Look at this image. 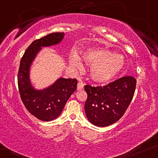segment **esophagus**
<instances>
[{
    "label": "esophagus",
    "mask_w": 158,
    "mask_h": 158,
    "mask_svg": "<svg viewBox=\"0 0 158 158\" xmlns=\"http://www.w3.org/2000/svg\"><path fill=\"white\" fill-rule=\"evenodd\" d=\"M84 87V83L82 82H79L78 83H77V89L78 90H81V89H83Z\"/></svg>",
    "instance_id": "34e87169"
}]
</instances>
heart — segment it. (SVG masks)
I'll use <instances>...</instances> for the list:
<instances>
[{"label": "heart", "mask_w": 158, "mask_h": 158, "mask_svg": "<svg viewBox=\"0 0 158 158\" xmlns=\"http://www.w3.org/2000/svg\"><path fill=\"white\" fill-rule=\"evenodd\" d=\"M81 59L90 65L89 76L99 83H106L118 76L125 65L123 55L115 54L114 52L103 47L89 48L82 51ZM72 66L81 68L82 64L80 58L76 54L70 57Z\"/></svg>", "instance_id": "heart-1"}]
</instances>
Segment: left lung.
Returning a JSON list of instances; mask_svg holds the SVG:
<instances>
[{
    "instance_id": "1",
    "label": "left lung",
    "mask_w": 158,
    "mask_h": 158,
    "mask_svg": "<svg viewBox=\"0 0 158 158\" xmlns=\"http://www.w3.org/2000/svg\"><path fill=\"white\" fill-rule=\"evenodd\" d=\"M135 86L136 80L132 76L120 77L104 86L85 85L88 120L98 127H107L119 120L132 101Z\"/></svg>"
}]
</instances>
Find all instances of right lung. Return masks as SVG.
I'll return each mask as SVG.
<instances>
[{"instance_id": "obj_1", "label": "right lung", "mask_w": 158, "mask_h": 158, "mask_svg": "<svg viewBox=\"0 0 158 158\" xmlns=\"http://www.w3.org/2000/svg\"><path fill=\"white\" fill-rule=\"evenodd\" d=\"M64 37V32H54L36 40L27 48L20 60L18 84L21 99L29 112L42 121H48L57 118L77 89L76 79L59 78L48 88L36 90L29 79L30 65L41 47L56 44Z\"/></svg>"}]
</instances>
